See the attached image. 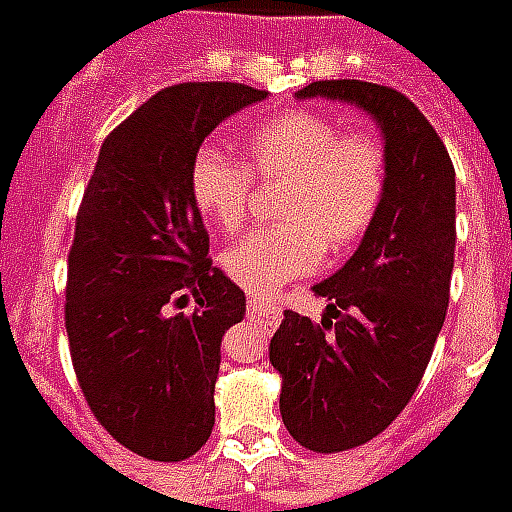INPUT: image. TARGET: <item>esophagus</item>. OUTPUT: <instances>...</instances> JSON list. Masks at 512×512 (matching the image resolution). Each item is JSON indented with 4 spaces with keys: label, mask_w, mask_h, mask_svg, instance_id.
Segmentation results:
<instances>
[{
    "label": "esophagus",
    "mask_w": 512,
    "mask_h": 512,
    "mask_svg": "<svg viewBox=\"0 0 512 512\" xmlns=\"http://www.w3.org/2000/svg\"><path fill=\"white\" fill-rule=\"evenodd\" d=\"M248 314L250 320H259L264 328H275L281 322V308L273 306L270 300L264 297H250L248 300Z\"/></svg>",
    "instance_id": "1"
}]
</instances>
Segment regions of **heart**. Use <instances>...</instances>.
<instances>
[{"label": "heart", "mask_w": 512, "mask_h": 512, "mask_svg": "<svg viewBox=\"0 0 512 512\" xmlns=\"http://www.w3.org/2000/svg\"><path fill=\"white\" fill-rule=\"evenodd\" d=\"M248 168L220 148L204 146L190 162V195L220 231L248 215L250 181H284V223L250 231L223 253V270L250 295H273L311 273L325 245L347 248L375 217L386 181L383 148L369 134H342L325 115L289 110L245 140Z\"/></svg>", "instance_id": "1"}]
</instances>
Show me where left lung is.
Here are the masks:
<instances>
[{
  "label": "left lung",
  "instance_id": "left-lung-1",
  "mask_svg": "<svg viewBox=\"0 0 512 512\" xmlns=\"http://www.w3.org/2000/svg\"><path fill=\"white\" fill-rule=\"evenodd\" d=\"M364 110L383 134L386 181L361 245L331 278L320 322L284 311L270 342L281 419L314 452H344L383 433L422 380L447 317L455 264V168L411 99L361 79L295 93Z\"/></svg>",
  "mask_w": 512,
  "mask_h": 512
}]
</instances>
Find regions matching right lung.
<instances>
[{
    "instance_id": "obj_1",
    "label": "right lung",
    "mask_w": 512,
    "mask_h": 512,
    "mask_svg": "<svg viewBox=\"0 0 512 512\" xmlns=\"http://www.w3.org/2000/svg\"><path fill=\"white\" fill-rule=\"evenodd\" d=\"M267 99L237 82L159 90L104 140L68 253L65 331L90 411L123 447L184 460L215 427L220 342L245 292L212 267L190 162L234 112ZM196 297L192 315L170 305Z\"/></svg>"
}]
</instances>
